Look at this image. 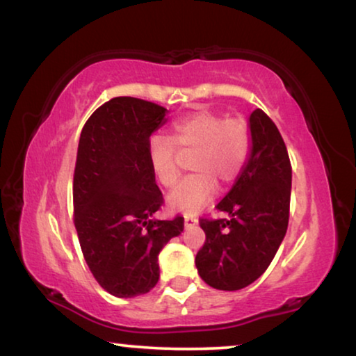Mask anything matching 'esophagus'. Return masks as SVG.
Here are the masks:
<instances>
[{
    "mask_svg": "<svg viewBox=\"0 0 356 356\" xmlns=\"http://www.w3.org/2000/svg\"><path fill=\"white\" fill-rule=\"evenodd\" d=\"M196 223H197V218L194 216H184V227L196 225Z\"/></svg>",
    "mask_w": 356,
    "mask_h": 356,
    "instance_id": "1",
    "label": "esophagus"
}]
</instances>
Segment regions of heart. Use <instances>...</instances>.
Wrapping results in <instances>:
<instances>
[{
	"label": "heart",
	"mask_w": 356,
	"mask_h": 356,
	"mask_svg": "<svg viewBox=\"0 0 356 356\" xmlns=\"http://www.w3.org/2000/svg\"><path fill=\"white\" fill-rule=\"evenodd\" d=\"M178 152L194 155L189 168L194 175L167 196L172 211L196 213L217 193V183L228 186L240 177L250 155V128L243 120H227L209 110L194 111L175 121L170 139L155 136L149 143V160L157 181L172 188L179 178Z\"/></svg>",
	"instance_id": "1"
}]
</instances>
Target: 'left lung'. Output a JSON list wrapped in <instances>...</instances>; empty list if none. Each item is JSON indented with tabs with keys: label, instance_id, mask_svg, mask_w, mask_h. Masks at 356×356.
Returning a JSON list of instances; mask_svg holds the SVG:
<instances>
[{
	"label": "left lung",
	"instance_id": "1",
	"mask_svg": "<svg viewBox=\"0 0 356 356\" xmlns=\"http://www.w3.org/2000/svg\"><path fill=\"white\" fill-rule=\"evenodd\" d=\"M250 133L245 167L217 204L228 217L199 222L206 243L196 254V267L217 290H241L259 279L289 227L291 165L284 139L261 108L250 115Z\"/></svg>",
	"mask_w": 356,
	"mask_h": 356
}]
</instances>
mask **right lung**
Listing matches in <instances>:
<instances>
[{
  "instance_id": "obj_1",
  "label": "right lung",
  "mask_w": 356,
  "mask_h": 356,
  "mask_svg": "<svg viewBox=\"0 0 356 356\" xmlns=\"http://www.w3.org/2000/svg\"><path fill=\"white\" fill-rule=\"evenodd\" d=\"M168 110L134 97H115L82 128L72 183L74 225L92 275L118 298L150 291L159 252L178 236L184 218L159 220L163 204L149 160L150 136Z\"/></svg>"
}]
</instances>
